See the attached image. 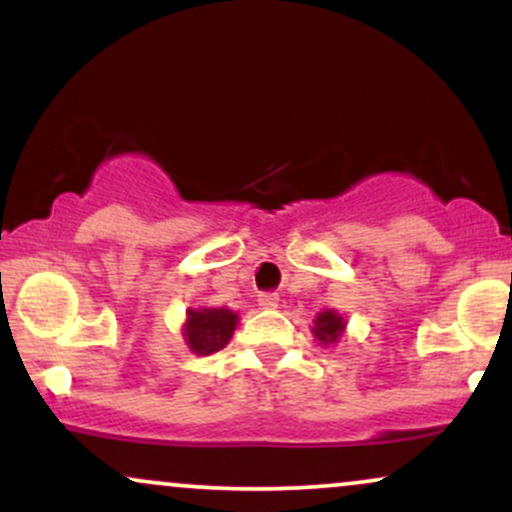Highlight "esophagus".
Instances as JSON below:
<instances>
[{
  "label": "esophagus",
  "instance_id": "34e87169",
  "mask_svg": "<svg viewBox=\"0 0 512 512\" xmlns=\"http://www.w3.org/2000/svg\"><path fill=\"white\" fill-rule=\"evenodd\" d=\"M257 303H260V308L264 310H274L276 305H279V296H276V293H260V296H257Z\"/></svg>",
  "mask_w": 512,
  "mask_h": 512
}]
</instances>
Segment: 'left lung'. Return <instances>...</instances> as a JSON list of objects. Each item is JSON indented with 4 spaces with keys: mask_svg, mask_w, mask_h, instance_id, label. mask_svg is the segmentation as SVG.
<instances>
[{
    "mask_svg": "<svg viewBox=\"0 0 512 512\" xmlns=\"http://www.w3.org/2000/svg\"><path fill=\"white\" fill-rule=\"evenodd\" d=\"M310 332L322 346H334L346 332L344 315H339V310H322V313L315 315Z\"/></svg>",
    "mask_w": 512,
    "mask_h": 512,
    "instance_id": "8db88e82",
    "label": "left lung"
}]
</instances>
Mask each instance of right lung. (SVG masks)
Instances as JSON below:
<instances>
[{"label":"right lung","mask_w":512,"mask_h":512,"mask_svg":"<svg viewBox=\"0 0 512 512\" xmlns=\"http://www.w3.org/2000/svg\"><path fill=\"white\" fill-rule=\"evenodd\" d=\"M238 325L236 310L226 308H187L182 322V339L197 356H209L231 342Z\"/></svg>","instance_id":"obj_1"}]
</instances>
